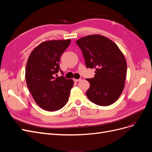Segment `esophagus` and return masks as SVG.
Segmentation results:
<instances>
[{
    "label": "esophagus",
    "mask_w": 152,
    "mask_h": 152,
    "mask_svg": "<svg viewBox=\"0 0 152 152\" xmlns=\"http://www.w3.org/2000/svg\"><path fill=\"white\" fill-rule=\"evenodd\" d=\"M73 80H74V82H77L80 81L81 79H73Z\"/></svg>",
    "instance_id": "obj_1"
}]
</instances>
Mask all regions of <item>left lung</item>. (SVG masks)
Returning a JSON list of instances; mask_svg holds the SVG:
<instances>
[{
  "label": "left lung",
  "mask_w": 152,
  "mask_h": 152,
  "mask_svg": "<svg viewBox=\"0 0 152 152\" xmlns=\"http://www.w3.org/2000/svg\"><path fill=\"white\" fill-rule=\"evenodd\" d=\"M87 68H96L94 77L86 93L91 102L99 106L113 104L120 97L125 85L127 63L123 53L112 40L101 35H90L76 41Z\"/></svg>",
  "instance_id": "obj_1"
}]
</instances>
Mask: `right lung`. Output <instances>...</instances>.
<instances>
[{
	"instance_id": "right-lung-1",
	"label": "right lung",
	"mask_w": 152,
	"mask_h": 152,
	"mask_svg": "<svg viewBox=\"0 0 152 152\" xmlns=\"http://www.w3.org/2000/svg\"><path fill=\"white\" fill-rule=\"evenodd\" d=\"M70 39L48 40L40 44L31 53L26 66L25 79L35 102L47 111H56L65 106L73 86L72 79L57 77L61 54Z\"/></svg>"
}]
</instances>
